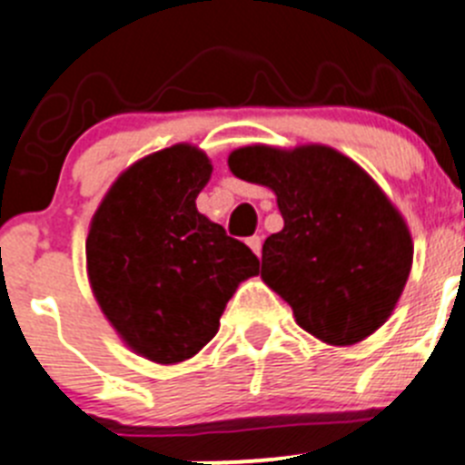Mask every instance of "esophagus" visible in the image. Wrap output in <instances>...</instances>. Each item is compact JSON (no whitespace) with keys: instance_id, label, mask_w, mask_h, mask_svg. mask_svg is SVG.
I'll return each mask as SVG.
<instances>
[{"instance_id":"34e87169","label":"esophagus","mask_w":465,"mask_h":465,"mask_svg":"<svg viewBox=\"0 0 465 465\" xmlns=\"http://www.w3.org/2000/svg\"><path fill=\"white\" fill-rule=\"evenodd\" d=\"M246 244L251 246V251H253L255 255H261V251H262V240L258 235H253V237H249V240H246Z\"/></svg>"}]
</instances>
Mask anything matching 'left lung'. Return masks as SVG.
<instances>
[{
  "label": "left lung",
  "instance_id": "obj_1",
  "mask_svg": "<svg viewBox=\"0 0 465 465\" xmlns=\"http://www.w3.org/2000/svg\"><path fill=\"white\" fill-rule=\"evenodd\" d=\"M235 177L276 193L283 230L262 244V281L302 330L352 346L397 306L412 267L406 221L352 159L325 144H251L228 156Z\"/></svg>",
  "mask_w": 465,
  "mask_h": 465
}]
</instances>
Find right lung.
Returning a JSON list of instances; mask_svg holds the SVG:
<instances>
[{"mask_svg": "<svg viewBox=\"0 0 465 465\" xmlns=\"http://www.w3.org/2000/svg\"><path fill=\"white\" fill-rule=\"evenodd\" d=\"M212 163L193 144H173L119 174L89 223L87 276L122 341L156 364L207 346L237 285L261 261L195 198Z\"/></svg>", "mask_w": 465, "mask_h": 465, "instance_id": "1", "label": "right lung"}]
</instances>
